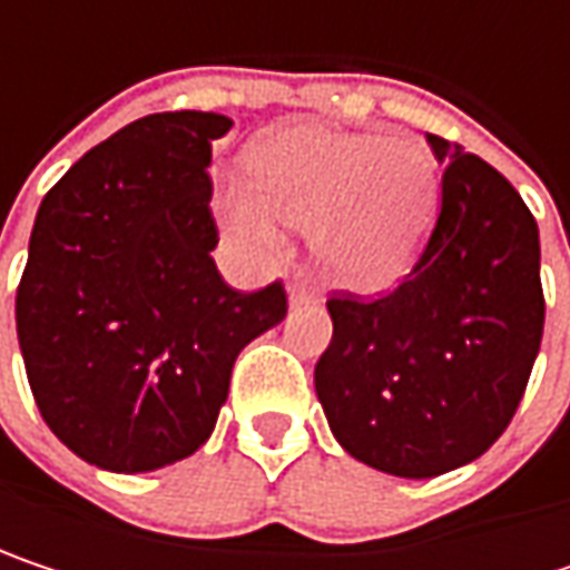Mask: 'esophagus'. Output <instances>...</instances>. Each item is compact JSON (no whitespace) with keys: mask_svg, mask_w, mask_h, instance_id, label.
Instances as JSON below:
<instances>
[{"mask_svg":"<svg viewBox=\"0 0 570 570\" xmlns=\"http://www.w3.org/2000/svg\"><path fill=\"white\" fill-rule=\"evenodd\" d=\"M316 299H320V293L306 281H293L289 284V306H303V303H316Z\"/></svg>","mask_w":570,"mask_h":570,"instance_id":"34e87169","label":"esophagus"}]
</instances>
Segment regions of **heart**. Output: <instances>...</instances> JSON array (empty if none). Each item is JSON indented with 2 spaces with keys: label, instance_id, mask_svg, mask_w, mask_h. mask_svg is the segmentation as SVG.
<instances>
[{
  "label": "heart",
  "instance_id": "heart-1",
  "mask_svg": "<svg viewBox=\"0 0 570 570\" xmlns=\"http://www.w3.org/2000/svg\"><path fill=\"white\" fill-rule=\"evenodd\" d=\"M250 174L217 184L230 240L274 257L286 224L309 227L323 274L356 293H383L412 271L439 207V165L412 135L299 125L261 141Z\"/></svg>",
  "mask_w": 570,
  "mask_h": 570
}]
</instances>
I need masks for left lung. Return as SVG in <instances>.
<instances>
[{"label": "left lung", "instance_id": "left-lung-1", "mask_svg": "<svg viewBox=\"0 0 570 570\" xmlns=\"http://www.w3.org/2000/svg\"><path fill=\"white\" fill-rule=\"evenodd\" d=\"M435 230L402 284L326 303L333 340L313 383L336 442L370 469L435 479L509 429L544 330L538 224L479 155L429 135Z\"/></svg>", "mask_w": 570, "mask_h": 570}]
</instances>
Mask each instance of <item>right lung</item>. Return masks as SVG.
I'll return each mask as SVG.
<instances>
[{"mask_svg":"<svg viewBox=\"0 0 570 570\" xmlns=\"http://www.w3.org/2000/svg\"><path fill=\"white\" fill-rule=\"evenodd\" d=\"M227 115L161 111L91 148L46 194L16 333L46 425L88 465L194 455L240 350L286 316L284 284L240 293L210 250V145Z\"/></svg>","mask_w":570,"mask_h":570,"instance_id":"right-lung-1","label":"right lung"}]
</instances>
